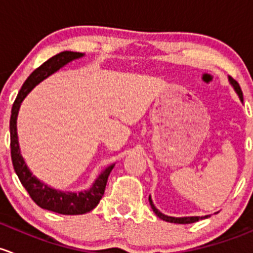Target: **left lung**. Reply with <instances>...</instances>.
<instances>
[{
	"instance_id": "obj_1",
	"label": "left lung",
	"mask_w": 253,
	"mask_h": 253,
	"mask_svg": "<svg viewBox=\"0 0 253 253\" xmlns=\"http://www.w3.org/2000/svg\"><path fill=\"white\" fill-rule=\"evenodd\" d=\"M230 83L233 84L234 88L236 90V92H238L239 97H240L241 101H244V97H243V91H241V87L240 85L238 84V83L235 82L234 79H231L230 78ZM148 201H150V205H151V208L153 210V212L156 213V215L157 217H160L161 219L166 220V222H169V223H176V224H190V223H195V222H199L200 219H204V218H207L208 215H206V217H183V218H175V217H168V215L163 214V213H161L160 211L157 210V208L155 207V205H153L152 200H151V196L148 197Z\"/></svg>"
}]
</instances>
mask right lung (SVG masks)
I'll use <instances>...</instances> for the list:
<instances>
[{"mask_svg":"<svg viewBox=\"0 0 253 253\" xmlns=\"http://www.w3.org/2000/svg\"><path fill=\"white\" fill-rule=\"evenodd\" d=\"M82 56H84V54L79 53V52H61V53L51 57L45 63H42L39 68L34 70L29 75V78L25 80L19 92H18L17 98L13 103L9 121L10 157H12L13 167H14V170L17 173L18 178H19L20 183L25 187L31 200L39 207L67 215L84 214V213L92 211L98 205L103 194H105L109 173L113 169L114 165H111L108 168H106L87 191H82L78 192V194L77 192H62L57 191L52 187H48L47 185L41 183L39 179H36L31 174L29 168H28L24 160H23L22 155H20L17 135V116L20 103L24 100L25 96L30 92L31 88L35 86L36 84H39L41 80L46 79L52 73L62 68L64 64L69 63L73 59L80 58Z\"/></svg>","mask_w":253,"mask_h":253,"instance_id":"1","label":"right lung"}]
</instances>
